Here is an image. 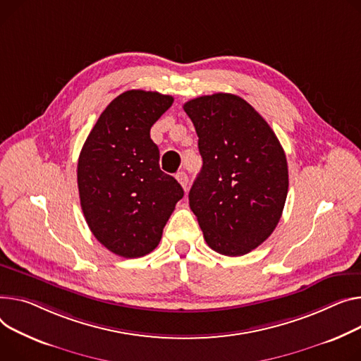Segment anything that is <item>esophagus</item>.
<instances>
[{"mask_svg":"<svg viewBox=\"0 0 361 361\" xmlns=\"http://www.w3.org/2000/svg\"><path fill=\"white\" fill-rule=\"evenodd\" d=\"M176 178H177V181L183 185V188L187 190V185H188V177H187V174H185L184 171H180V173L176 174Z\"/></svg>","mask_w":361,"mask_h":361,"instance_id":"34e87169","label":"esophagus"}]
</instances>
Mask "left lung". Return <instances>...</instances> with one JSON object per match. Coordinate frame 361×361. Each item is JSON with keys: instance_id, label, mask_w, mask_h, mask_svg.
<instances>
[{"instance_id": "left-lung-1", "label": "left lung", "mask_w": 361, "mask_h": 361, "mask_svg": "<svg viewBox=\"0 0 361 361\" xmlns=\"http://www.w3.org/2000/svg\"><path fill=\"white\" fill-rule=\"evenodd\" d=\"M184 111L199 136L203 166L188 202L207 245L239 257L276 229L289 188L280 142L259 113L228 92L190 100Z\"/></svg>"}]
</instances>
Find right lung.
I'll return each mask as SVG.
<instances>
[{
  "instance_id": "add662e5",
  "label": "right lung",
  "mask_w": 361,
  "mask_h": 361,
  "mask_svg": "<svg viewBox=\"0 0 361 361\" xmlns=\"http://www.w3.org/2000/svg\"><path fill=\"white\" fill-rule=\"evenodd\" d=\"M174 99L129 90L100 114L78 158V191L88 228L109 251L125 258L149 254L184 196L161 171L151 128Z\"/></svg>"
}]
</instances>
